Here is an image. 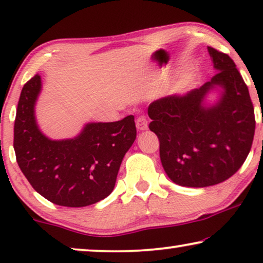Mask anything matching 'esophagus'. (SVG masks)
I'll return each mask as SVG.
<instances>
[{"label":"esophagus","instance_id":"1","mask_svg":"<svg viewBox=\"0 0 263 263\" xmlns=\"http://www.w3.org/2000/svg\"><path fill=\"white\" fill-rule=\"evenodd\" d=\"M136 128L138 130H146L148 128V121L145 116H139L136 118Z\"/></svg>","mask_w":263,"mask_h":263}]
</instances>
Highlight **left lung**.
<instances>
[{"instance_id": "obj_1", "label": "left lung", "mask_w": 263, "mask_h": 263, "mask_svg": "<svg viewBox=\"0 0 263 263\" xmlns=\"http://www.w3.org/2000/svg\"><path fill=\"white\" fill-rule=\"evenodd\" d=\"M219 70L200 88L185 96H168L151 103L149 129L160 142V160L178 185L203 188L235 175L253 145L255 115L248 86L231 57L208 46ZM224 88L215 106L202 105L214 85Z\"/></svg>"}]
</instances>
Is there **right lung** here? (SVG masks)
Wrapping results in <instances>:
<instances>
[{
  "mask_svg": "<svg viewBox=\"0 0 263 263\" xmlns=\"http://www.w3.org/2000/svg\"><path fill=\"white\" fill-rule=\"evenodd\" d=\"M41 77L24 85L14 122V151L35 192L64 207H85L114 190L124 154L136 138L134 116L110 123H88L75 139L50 140L39 130L34 104Z\"/></svg>",
  "mask_w": 263,
  "mask_h": 263,
  "instance_id": "1",
  "label": "right lung"
}]
</instances>
